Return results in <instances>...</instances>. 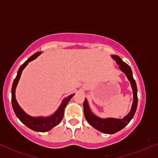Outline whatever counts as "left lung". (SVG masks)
<instances>
[{
    "label": "left lung",
    "instance_id": "8db88e82",
    "mask_svg": "<svg viewBox=\"0 0 158 158\" xmlns=\"http://www.w3.org/2000/svg\"><path fill=\"white\" fill-rule=\"evenodd\" d=\"M113 59L115 60L118 64L119 65V68L121 69V71L124 73L127 76V79L131 82V87H132L133 91V102L131 108V112L127 116L122 119L118 118H106L103 119L97 117L94 115L92 112L90 110L89 106H88V102L86 99H85V101L83 103V107H84V113L85 117L88 122L91 124L92 127L96 128L100 132H103L105 133H109V134H112L118 131H121L123 129L128 123L131 121V119L133 118L135 112H136V107H137L138 103V98H137V87H136V82L133 77V73L131 70V68L130 66L127 64L125 62L123 61L122 60L119 58L117 55H112Z\"/></svg>",
    "mask_w": 158,
    "mask_h": 158
}]
</instances>
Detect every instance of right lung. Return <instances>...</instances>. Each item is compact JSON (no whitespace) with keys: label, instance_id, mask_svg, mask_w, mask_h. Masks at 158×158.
<instances>
[{"label":"right lung","instance_id":"add662e5","mask_svg":"<svg viewBox=\"0 0 158 158\" xmlns=\"http://www.w3.org/2000/svg\"><path fill=\"white\" fill-rule=\"evenodd\" d=\"M40 53V52H37L34 54L32 56L30 57L28 59L26 60L23 64L21 65L19 69L18 73H17V76L15 78L13 83V86H12V106H13V110H14L17 118H18L25 125H26L27 127H29L30 129L33 130V131H38V132H46V131L51 130L52 128L55 127V126L58 125V124L60 122V121L63 118L65 106H67V103H68V102L70 101L71 98L73 96V94H71L69 97H67V98H65L64 100H63V102H62L61 105H60L59 108H58V110H57V112H55L54 115L50 116V117H31V116L27 115V114L22 110V108L19 106L16 100H15V88H16L17 84H18L19 80V78L23 69L25 68L26 65H27L29 62L34 59H35Z\"/></svg>","mask_w":158,"mask_h":158}]
</instances>
